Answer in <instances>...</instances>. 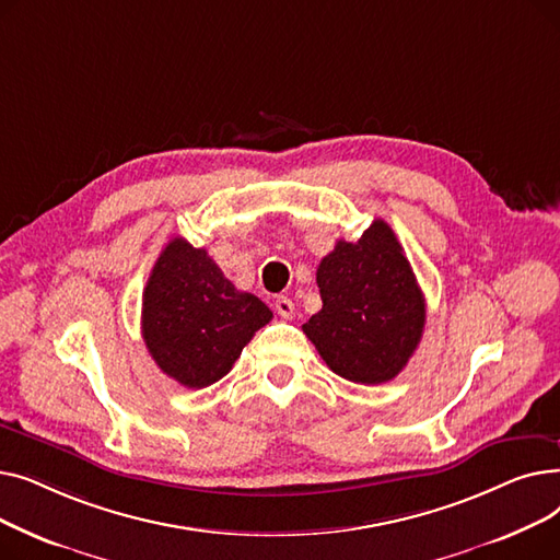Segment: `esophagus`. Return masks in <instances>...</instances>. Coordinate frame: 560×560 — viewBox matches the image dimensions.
<instances>
[{"mask_svg": "<svg viewBox=\"0 0 560 560\" xmlns=\"http://www.w3.org/2000/svg\"><path fill=\"white\" fill-rule=\"evenodd\" d=\"M275 308H277V313H279L281 317H285V319H290L292 315H295V304H292V300H288V298H277Z\"/></svg>", "mask_w": 560, "mask_h": 560, "instance_id": "esophagus-1", "label": "esophagus"}]
</instances>
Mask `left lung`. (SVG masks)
Masks as SVG:
<instances>
[{
  "mask_svg": "<svg viewBox=\"0 0 560 560\" xmlns=\"http://www.w3.org/2000/svg\"><path fill=\"white\" fill-rule=\"evenodd\" d=\"M322 308L302 327L338 376L363 386L395 378L420 345L427 304L395 231L374 220L357 243L319 260Z\"/></svg>",
  "mask_w": 560,
  "mask_h": 560,
  "instance_id": "left-lung-1",
  "label": "left lung"
}]
</instances>
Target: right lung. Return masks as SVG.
Here are the masks:
<instances>
[{
  "mask_svg": "<svg viewBox=\"0 0 560 560\" xmlns=\"http://www.w3.org/2000/svg\"><path fill=\"white\" fill-rule=\"evenodd\" d=\"M272 311L235 290L206 249L172 238L142 292V338L154 363L186 388H206L238 361Z\"/></svg>",
  "mask_w": 560,
  "mask_h": 560,
  "instance_id": "obj_1",
  "label": "right lung"
}]
</instances>
